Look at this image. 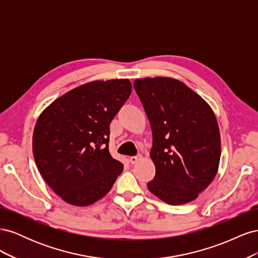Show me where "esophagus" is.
Returning a JSON list of instances; mask_svg holds the SVG:
<instances>
[{"label":"esophagus","instance_id":"1","mask_svg":"<svg viewBox=\"0 0 258 258\" xmlns=\"http://www.w3.org/2000/svg\"><path fill=\"white\" fill-rule=\"evenodd\" d=\"M141 158H142V156H132V157H130L129 161L131 165H135V163H137Z\"/></svg>","mask_w":258,"mask_h":258}]
</instances>
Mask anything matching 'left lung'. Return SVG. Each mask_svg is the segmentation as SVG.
<instances>
[{
	"label": "left lung",
	"mask_w": 258,
	"mask_h": 258,
	"mask_svg": "<svg viewBox=\"0 0 258 258\" xmlns=\"http://www.w3.org/2000/svg\"><path fill=\"white\" fill-rule=\"evenodd\" d=\"M134 87L150 119L156 174L147 183L169 205H184L213 181L221 136L212 108L189 87L170 77L136 80Z\"/></svg>",
	"instance_id": "obj_1"
}]
</instances>
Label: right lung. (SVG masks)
<instances>
[{
  "mask_svg": "<svg viewBox=\"0 0 258 258\" xmlns=\"http://www.w3.org/2000/svg\"><path fill=\"white\" fill-rule=\"evenodd\" d=\"M129 80L96 81L61 96L33 132L36 167L68 204L86 207L110 191L123 168L108 151L110 123L131 95Z\"/></svg>",
  "mask_w": 258,
  "mask_h": 258,
  "instance_id": "1",
  "label": "right lung"
}]
</instances>
